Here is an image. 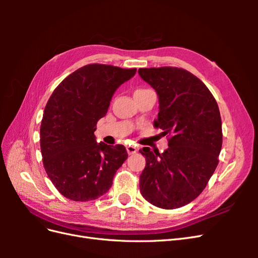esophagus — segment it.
<instances>
[{
  "mask_svg": "<svg viewBox=\"0 0 258 258\" xmlns=\"http://www.w3.org/2000/svg\"><path fill=\"white\" fill-rule=\"evenodd\" d=\"M127 152L129 155H132L138 152V148L136 146H127Z\"/></svg>",
  "mask_w": 258,
  "mask_h": 258,
  "instance_id": "esophagus-1",
  "label": "esophagus"
}]
</instances>
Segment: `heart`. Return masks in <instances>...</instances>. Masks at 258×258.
Segmentation results:
<instances>
[{
  "instance_id": "heart-1",
  "label": "heart",
  "mask_w": 258,
  "mask_h": 258,
  "mask_svg": "<svg viewBox=\"0 0 258 258\" xmlns=\"http://www.w3.org/2000/svg\"><path fill=\"white\" fill-rule=\"evenodd\" d=\"M145 90H147V89H143V88L136 89V91H135V95H138V93H141V92H143V91H145Z\"/></svg>"
}]
</instances>
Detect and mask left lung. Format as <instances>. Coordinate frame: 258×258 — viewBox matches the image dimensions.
I'll use <instances>...</instances> for the list:
<instances>
[{"instance_id":"1","label":"left lung","mask_w":258,"mask_h":258,"mask_svg":"<svg viewBox=\"0 0 258 258\" xmlns=\"http://www.w3.org/2000/svg\"><path fill=\"white\" fill-rule=\"evenodd\" d=\"M159 98L156 128L168 135L160 154L143 147L146 165L140 191L150 204L167 210L188 205L206 188L218 165L223 132L218 105L197 76L174 67L139 69Z\"/></svg>"}]
</instances>
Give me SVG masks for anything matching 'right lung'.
<instances>
[{"mask_svg":"<svg viewBox=\"0 0 258 258\" xmlns=\"http://www.w3.org/2000/svg\"><path fill=\"white\" fill-rule=\"evenodd\" d=\"M136 72L137 69L87 64L53 90L41 123V152L46 173L62 196L89 201L111 188L128 154L123 145L97 143L93 132L116 89Z\"/></svg>","mask_w":258,"mask_h":258,"instance_id":"1","label":"right lung"}]
</instances>
